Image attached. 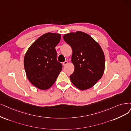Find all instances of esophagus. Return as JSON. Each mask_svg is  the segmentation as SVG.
I'll return each instance as SVG.
<instances>
[{"mask_svg": "<svg viewBox=\"0 0 131 131\" xmlns=\"http://www.w3.org/2000/svg\"><path fill=\"white\" fill-rule=\"evenodd\" d=\"M67 63H68V62H67V61H65L64 62H62V65H63V66H66V65L67 64Z\"/></svg>", "mask_w": 131, "mask_h": 131, "instance_id": "1", "label": "esophagus"}]
</instances>
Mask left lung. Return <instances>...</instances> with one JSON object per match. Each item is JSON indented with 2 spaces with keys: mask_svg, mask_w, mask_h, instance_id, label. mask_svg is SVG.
I'll list each match as a JSON object with an SVG mask.
<instances>
[{
  "mask_svg": "<svg viewBox=\"0 0 131 131\" xmlns=\"http://www.w3.org/2000/svg\"><path fill=\"white\" fill-rule=\"evenodd\" d=\"M72 49L71 61L74 71L71 81L77 88L85 90L93 86L102 77L105 69V56L102 48L86 33L77 31L63 36Z\"/></svg>",
  "mask_w": 131,
  "mask_h": 131,
  "instance_id": "obj_1",
  "label": "left lung"
}]
</instances>
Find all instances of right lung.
Returning <instances> with one entry per match:
<instances>
[{"instance_id": "right-lung-1", "label": "right lung", "mask_w": 131, "mask_h": 131, "mask_svg": "<svg viewBox=\"0 0 131 131\" xmlns=\"http://www.w3.org/2000/svg\"><path fill=\"white\" fill-rule=\"evenodd\" d=\"M60 39V34H44L32 43L24 57V68L28 80L40 90L50 88L62 70L55 48Z\"/></svg>"}]
</instances>
